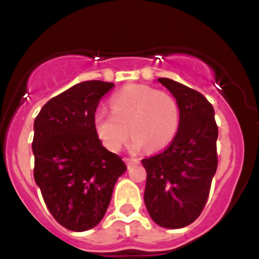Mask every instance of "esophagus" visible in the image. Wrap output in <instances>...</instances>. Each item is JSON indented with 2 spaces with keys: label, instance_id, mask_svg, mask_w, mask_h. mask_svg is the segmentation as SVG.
Instances as JSON below:
<instances>
[{
  "label": "esophagus",
  "instance_id": "obj_1",
  "mask_svg": "<svg viewBox=\"0 0 259 259\" xmlns=\"http://www.w3.org/2000/svg\"><path fill=\"white\" fill-rule=\"evenodd\" d=\"M124 162L128 167L131 166L132 163H139V159H131V158H124Z\"/></svg>",
  "mask_w": 259,
  "mask_h": 259
}]
</instances>
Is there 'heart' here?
I'll return each mask as SVG.
<instances>
[{
  "label": "heart",
  "mask_w": 259,
  "mask_h": 259,
  "mask_svg": "<svg viewBox=\"0 0 259 259\" xmlns=\"http://www.w3.org/2000/svg\"><path fill=\"white\" fill-rule=\"evenodd\" d=\"M111 111L98 107L93 127L102 145L118 152L134 136L131 149L157 152L170 145L179 131L180 109L175 98L152 87L130 85L111 98Z\"/></svg>",
  "instance_id": "heart-1"
}]
</instances>
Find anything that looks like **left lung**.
<instances>
[{"instance_id":"1","label":"left lung","mask_w":259,"mask_h":259,"mask_svg":"<svg viewBox=\"0 0 259 259\" xmlns=\"http://www.w3.org/2000/svg\"><path fill=\"white\" fill-rule=\"evenodd\" d=\"M158 81L179 104L180 125L166 150L141 161L144 202L158 226L176 230L193 223L209 197L218 166V127L211 104L200 92L167 77Z\"/></svg>"}]
</instances>
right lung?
I'll return each mask as SVG.
<instances>
[{"label":"right lung","instance_id":"right-lung-1","mask_svg":"<svg viewBox=\"0 0 259 259\" xmlns=\"http://www.w3.org/2000/svg\"><path fill=\"white\" fill-rule=\"evenodd\" d=\"M113 87L101 80L71 87L49 100L33 123L35 182L54 219L75 232L102 221L114 185L127 170L93 127L100 98Z\"/></svg>","mask_w":259,"mask_h":259}]
</instances>
